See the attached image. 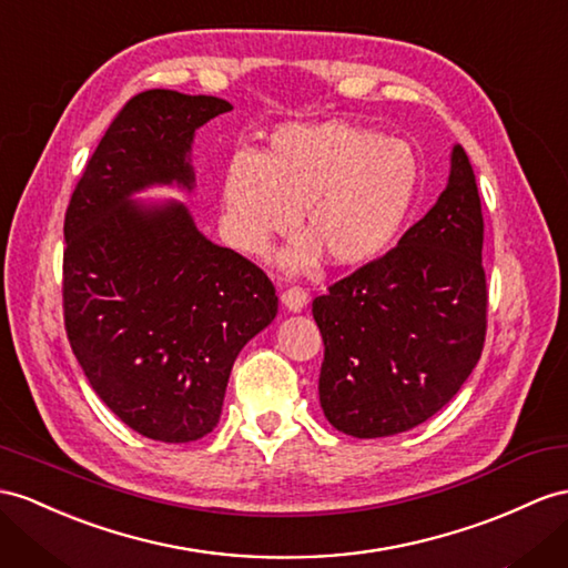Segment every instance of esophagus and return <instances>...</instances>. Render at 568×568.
I'll list each match as a JSON object with an SVG mask.
<instances>
[{"label":"esophagus","mask_w":568,"mask_h":568,"mask_svg":"<svg viewBox=\"0 0 568 568\" xmlns=\"http://www.w3.org/2000/svg\"><path fill=\"white\" fill-rule=\"evenodd\" d=\"M281 300H283V304H285V307H287L290 312H300V310L304 307V304H307L310 295H307V290H304V287H297V285H293V287L283 290Z\"/></svg>","instance_id":"esophagus-1"}]
</instances>
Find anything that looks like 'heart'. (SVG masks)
Here are the masks:
<instances>
[{
  "label": "heart",
  "mask_w": 568,
  "mask_h": 568,
  "mask_svg": "<svg viewBox=\"0 0 568 568\" xmlns=\"http://www.w3.org/2000/svg\"><path fill=\"white\" fill-rule=\"evenodd\" d=\"M419 186V158L408 141L384 139L345 122L287 124L264 155L240 151L223 180V227L237 250L264 256L275 235L302 227L310 237L283 254L290 271L365 266L403 230Z\"/></svg>",
  "instance_id": "1"
}]
</instances>
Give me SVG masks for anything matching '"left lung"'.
I'll return each instance as SVG.
<instances>
[{"instance_id":"1","label":"left lung","mask_w":568,"mask_h":568,"mask_svg":"<svg viewBox=\"0 0 568 568\" xmlns=\"http://www.w3.org/2000/svg\"><path fill=\"white\" fill-rule=\"evenodd\" d=\"M483 240L475 172L456 145L423 221L312 302L324 338L318 400L338 432H408L458 394L485 347Z\"/></svg>"}]
</instances>
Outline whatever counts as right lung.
<instances>
[{
  "label": "right lung",
  "mask_w": 568,
  "mask_h": 568,
  "mask_svg": "<svg viewBox=\"0 0 568 568\" xmlns=\"http://www.w3.org/2000/svg\"><path fill=\"white\" fill-rule=\"evenodd\" d=\"M232 105L134 95L85 163L64 215V328L93 390L126 427L186 444L221 419L232 365L278 312L268 275L209 242L182 203L141 206L151 184L194 186V132Z\"/></svg>",
  "instance_id": "add662e5"
}]
</instances>
